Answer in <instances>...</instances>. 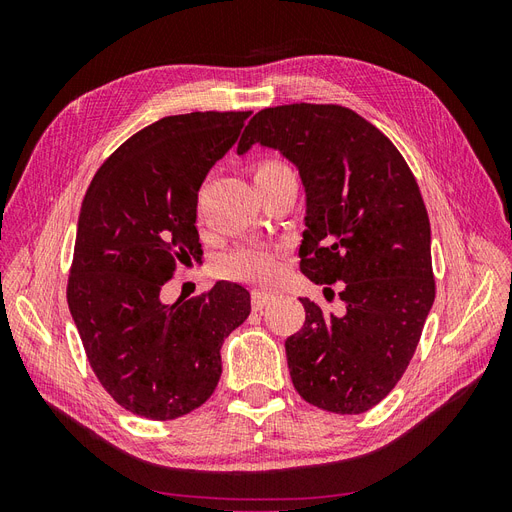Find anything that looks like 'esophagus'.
<instances>
[{
	"label": "esophagus",
	"mask_w": 512,
	"mask_h": 512,
	"mask_svg": "<svg viewBox=\"0 0 512 512\" xmlns=\"http://www.w3.org/2000/svg\"><path fill=\"white\" fill-rule=\"evenodd\" d=\"M271 301H273V292L262 290V288L252 290V309H254V312H260V309H265Z\"/></svg>",
	"instance_id": "34e87169"
}]
</instances>
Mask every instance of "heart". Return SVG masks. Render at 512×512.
<instances>
[{
    "mask_svg": "<svg viewBox=\"0 0 512 512\" xmlns=\"http://www.w3.org/2000/svg\"><path fill=\"white\" fill-rule=\"evenodd\" d=\"M288 164L275 158L260 160L252 166L254 185L265 183L277 175L288 173ZM282 271V254L273 247L239 245L220 258V273L235 282H273Z\"/></svg>",
    "mask_w": 512,
    "mask_h": 512,
    "instance_id": "b5f03b06",
    "label": "heart"
}]
</instances>
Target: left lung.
<instances>
[{
    "instance_id": "left-lung-1",
    "label": "left lung",
    "mask_w": 512,
    "mask_h": 512,
    "mask_svg": "<svg viewBox=\"0 0 512 512\" xmlns=\"http://www.w3.org/2000/svg\"><path fill=\"white\" fill-rule=\"evenodd\" d=\"M256 143L280 149L303 179L301 271L320 286L344 282V316L301 299L305 322L286 339L294 389L320 410L367 412L404 376L436 299L421 190L389 138L339 104L265 108L237 153Z\"/></svg>"
}]
</instances>
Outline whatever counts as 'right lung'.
Masks as SVG:
<instances>
[{"instance_id":"obj_1","label":"right lung","mask_w":512,"mask_h":512,"mask_svg":"<svg viewBox=\"0 0 512 512\" xmlns=\"http://www.w3.org/2000/svg\"><path fill=\"white\" fill-rule=\"evenodd\" d=\"M250 115L207 111L151 123L108 156L83 198L70 314L104 391L149 421L205 404L222 376L224 339L250 316V292L230 282L190 301H162L177 267L203 256L198 190Z\"/></svg>"}]
</instances>
